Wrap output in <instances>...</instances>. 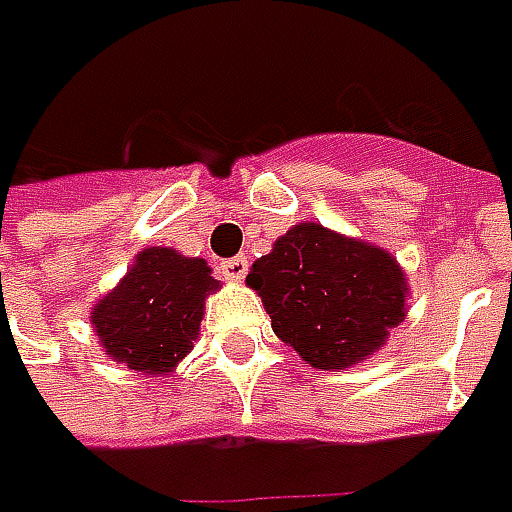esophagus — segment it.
<instances>
[{
    "label": "esophagus",
    "mask_w": 512,
    "mask_h": 512,
    "mask_svg": "<svg viewBox=\"0 0 512 512\" xmlns=\"http://www.w3.org/2000/svg\"><path fill=\"white\" fill-rule=\"evenodd\" d=\"M219 273L225 276L227 282H242L247 273V259L245 256H233V259H225L219 265Z\"/></svg>",
    "instance_id": "obj_1"
}]
</instances>
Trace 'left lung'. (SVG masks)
I'll list each match as a JSON object with an SVG mask.
<instances>
[{
	"instance_id": "1",
	"label": "left lung",
	"mask_w": 512,
	"mask_h": 512,
	"mask_svg": "<svg viewBox=\"0 0 512 512\" xmlns=\"http://www.w3.org/2000/svg\"><path fill=\"white\" fill-rule=\"evenodd\" d=\"M273 333L310 367L342 370L376 353L404 319V273L390 253L322 225H296L247 273Z\"/></svg>"
}]
</instances>
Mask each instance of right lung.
<instances>
[{"label":"right lung","mask_w":512,"mask_h":512,"mask_svg":"<svg viewBox=\"0 0 512 512\" xmlns=\"http://www.w3.org/2000/svg\"><path fill=\"white\" fill-rule=\"evenodd\" d=\"M219 282L205 259L148 247L136 265L93 307V327L116 362L142 373H170L193 347L205 296Z\"/></svg>","instance_id":"1"}]
</instances>
